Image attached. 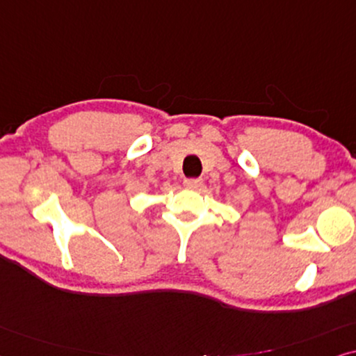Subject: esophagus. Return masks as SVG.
<instances>
[{
  "mask_svg": "<svg viewBox=\"0 0 356 356\" xmlns=\"http://www.w3.org/2000/svg\"><path fill=\"white\" fill-rule=\"evenodd\" d=\"M202 179H186L184 181V187L191 188V191H198L202 187Z\"/></svg>",
  "mask_w": 356,
  "mask_h": 356,
  "instance_id": "obj_1",
  "label": "esophagus"
}]
</instances>
